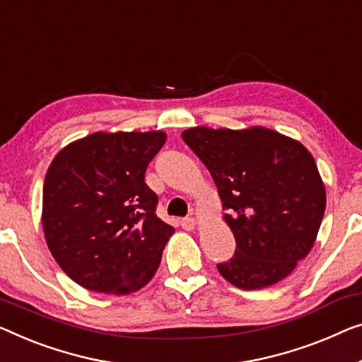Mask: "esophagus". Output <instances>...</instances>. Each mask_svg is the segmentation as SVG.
I'll list each match as a JSON object with an SVG mask.
<instances>
[{
	"instance_id": "1",
	"label": "esophagus",
	"mask_w": 362,
	"mask_h": 362,
	"mask_svg": "<svg viewBox=\"0 0 362 362\" xmlns=\"http://www.w3.org/2000/svg\"><path fill=\"white\" fill-rule=\"evenodd\" d=\"M197 219L195 218H185L182 219V228L187 229V230H193L197 228Z\"/></svg>"
}]
</instances>
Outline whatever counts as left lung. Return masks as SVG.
<instances>
[{"mask_svg":"<svg viewBox=\"0 0 362 362\" xmlns=\"http://www.w3.org/2000/svg\"><path fill=\"white\" fill-rule=\"evenodd\" d=\"M218 187L235 253L218 269L240 289H263L293 273L315 244L325 185L304 144L274 129L193 127L182 133Z\"/></svg>","mask_w":362,"mask_h":362,"instance_id":"left-lung-1","label":"left lung"}]
</instances>
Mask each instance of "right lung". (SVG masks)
Masks as SVG:
<instances>
[{
  "label": "right lung",
  "instance_id": "obj_1",
  "mask_svg": "<svg viewBox=\"0 0 362 362\" xmlns=\"http://www.w3.org/2000/svg\"><path fill=\"white\" fill-rule=\"evenodd\" d=\"M164 132H95L64 146L43 183L42 226L64 273L95 293L125 296L158 272L174 228L156 214L144 172Z\"/></svg>",
  "mask_w": 362,
  "mask_h": 362
}]
</instances>
